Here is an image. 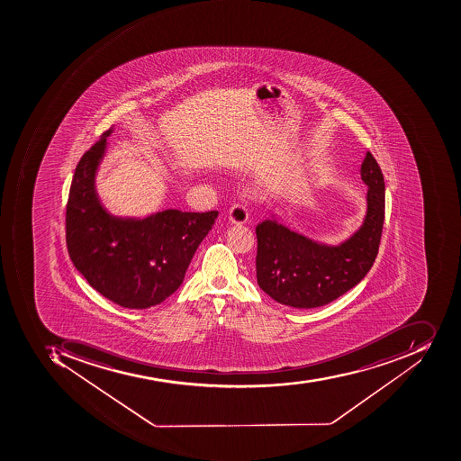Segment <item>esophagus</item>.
<instances>
[{
	"instance_id": "esophagus-1",
	"label": "esophagus",
	"mask_w": 461,
	"mask_h": 461,
	"mask_svg": "<svg viewBox=\"0 0 461 461\" xmlns=\"http://www.w3.org/2000/svg\"><path fill=\"white\" fill-rule=\"evenodd\" d=\"M229 219L232 224H245V222L248 221L247 207L239 203L234 204V206L230 209Z\"/></svg>"
}]
</instances>
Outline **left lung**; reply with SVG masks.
<instances>
[{"mask_svg":"<svg viewBox=\"0 0 461 461\" xmlns=\"http://www.w3.org/2000/svg\"><path fill=\"white\" fill-rule=\"evenodd\" d=\"M368 186L363 226L338 247L318 244L290 231L276 219L257 226V280L280 304L315 308L355 287L375 264L384 224V176L368 151L360 168Z\"/></svg>","mask_w":461,"mask_h":461,"instance_id":"1","label":"left lung"}]
</instances>
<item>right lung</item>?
Returning <instances> with one entry per match:
<instances>
[{
    "instance_id": "add662e5",
    "label": "right lung",
    "mask_w": 461,
    "mask_h": 461,
    "mask_svg": "<svg viewBox=\"0 0 461 461\" xmlns=\"http://www.w3.org/2000/svg\"><path fill=\"white\" fill-rule=\"evenodd\" d=\"M112 129L81 157L66 207L74 267L104 297L124 308L153 307L176 292L219 212L168 209L146 219L112 216L99 202L95 174Z\"/></svg>"
}]
</instances>
